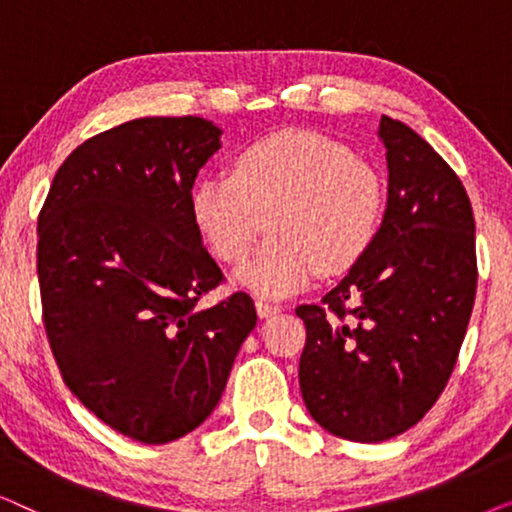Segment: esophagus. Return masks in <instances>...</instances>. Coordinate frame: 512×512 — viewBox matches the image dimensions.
<instances>
[{"mask_svg":"<svg viewBox=\"0 0 512 512\" xmlns=\"http://www.w3.org/2000/svg\"><path fill=\"white\" fill-rule=\"evenodd\" d=\"M256 312H258V317H261V319H268V317H275V314L282 312V307L265 303V300H256Z\"/></svg>","mask_w":512,"mask_h":512,"instance_id":"1","label":"esophagus"}]
</instances>
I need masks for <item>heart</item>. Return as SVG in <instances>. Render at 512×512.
<instances>
[{"label":"heart","instance_id":"b5f03b06","mask_svg":"<svg viewBox=\"0 0 512 512\" xmlns=\"http://www.w3.org/2000/svg\"><path fill=\"white\" fill-rule=\"evenodd\" d=\"M191 214L216 258L240 263L270 226L272 237L235 272L242 289L286 298L317 275L354 268L375 242L384 188L345 144L312 130L256 139L230 174L193 188Z\"/></svg>","mask_w":512,"mask_h":512}]
</instances>
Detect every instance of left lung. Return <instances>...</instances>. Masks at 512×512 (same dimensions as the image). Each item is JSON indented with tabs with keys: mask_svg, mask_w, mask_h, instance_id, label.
<instances>
[{
	"mask_svg": "<svg viewBox=\"0 0 512 512\" xmlns=\"http://www.w3.org/2000/svg\"><path fill=\"white\" fill-rule=\"evenodd\" d=\"M389 195L375 242L349 275L300 305L298 380L328 433L382 443L433 408L473 312L478 263L466 188L429 142L382 116Z\"/></svg>",
	"mask_w": 512,
	"mask_h": 512,
	"instance_id": "1",
	"label": "left lung"
}]
</instances>
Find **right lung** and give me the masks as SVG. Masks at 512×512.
<instances>
[{
	"mask_svg": "<svg viewBox=\"0 0 512 512\" xmlns=\"http://www.w3.org/2000/svg\"><path fill=\"white\" fill-rule=\"evenodd\" d=\"M221 130L198 116L135 118L90 137L55 172L39 212L44 326L69 391L111 429L165 445L205 422L256 326L191 214Z\"/></svg>",
	"mask_w": 512,
	"mask_h": 512,
	"instance_id": "right-lung-1",
	"label": "right lung"
}]
</instances>
